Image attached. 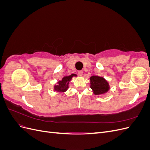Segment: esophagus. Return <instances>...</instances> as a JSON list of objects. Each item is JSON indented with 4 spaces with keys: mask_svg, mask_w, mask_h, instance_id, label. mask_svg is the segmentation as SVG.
<instances>
[{
    "mask_svg": "<svg viewBox=\"0 0 150 150\" xmlns=\"http://www.w3.org/2000/svg\"><path fill=\"white\" fill-rule=\"evenodd\" d=\"M78 72V74L80 76H83V71H79Z\"/></svg>",
    "mask_w": 150,
    "mask_h": 150,
    "instance_id": "1",
    "label": "esophagus"
}]
</instances>
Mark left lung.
<instances>
[{"label": "left lung", "instance_id": "left-lung-1", "mask_svg": "<svg viewBox=\"0 0 150 150\" xmlns=\"http://www.w3.org/2000/svg\"><path fill=\"white\" fill-rule=\"evenodd\" d=\"M90 88H91L94 94L103 95L107 93L110 89V86L103 77L93 76L89 78Z\"/></svg>", "mask_w": 150, "mask_h": 150}]
</instances>
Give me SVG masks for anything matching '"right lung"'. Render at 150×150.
I'll return each instance as SVG.
<instances>
[{
    "mask_svg": "<svg viewBox=\"0 0 150 150\" xmlns=\"http://www.w3.org/2000/svg\"><path fill=\"white\" fill-rule=\"evenodd\" d=\"M76 77V74H72L69 76H64L61 81H58L57 84L54 86V90L58 93H64L69 89V82L71 81L72 77Z\"/></svg>",
    "mask_w": 150,
    "mask_h": 150,
    "instance_id": "add662e5",
    "label": "right lung"
}]
</instances>
